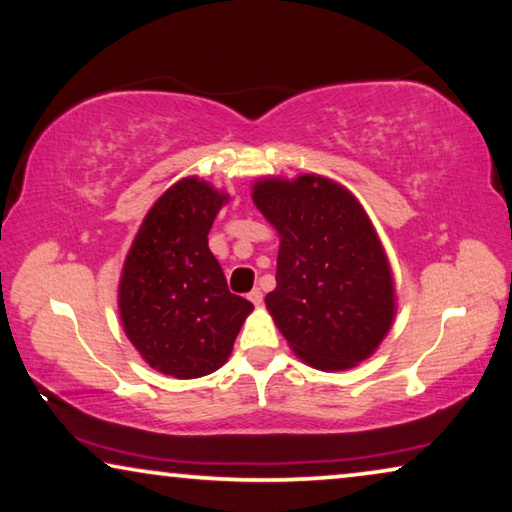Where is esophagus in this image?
Returning a JSON list of instances; mask_svg holds the SVG:
<instances>
[{"mask_svg":"<svg viewBox=\"0 0 512 512\" xmlns=\"http://www.w3.org/2000/svg\"><path fill=\"white\" fill-rule=\"evenodd\" d=\"M249 300L254 302V305H261V302H263V291H261V288H254V291L249 293Z\"/></svg>","mask_w":512,"mask_h":512,"instance_id":"esophagus-1","label":"esophagus"}]
</instances>
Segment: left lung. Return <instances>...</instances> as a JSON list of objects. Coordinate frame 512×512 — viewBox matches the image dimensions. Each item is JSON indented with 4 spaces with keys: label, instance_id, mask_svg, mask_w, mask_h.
<instances>
[{
    "label": "left lung",
    "instance_id": "left-lung-1",
    "mask_svg": "<svg viewBox=\"0 0 512 512\" xmlns=\"http://www.w3.org/2000/svg\"><path fill=\"white\" fill-rule=\"evenodd\" d=\"M254 203L281 238L277 286L265 295L281 335L318 369L369 358L390 330L395 291L360 203L318 175L258 182Z\"/></svg>",
    "mask_w": 512,
    "mask_h": 512
}]
</instances>
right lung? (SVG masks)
Segmentation results:
<instances>
[{"instance_id": "add662e5", "label": "right lung", "mask_w": 512, "mask_h": 512, "mask_svg": "<svg viewBox=\"0 0 512 512\" xmlns=\"http://www.w3.org/2000/svg\"><path fill=\"white\" fill-rule=\"evenodd\" d=\"M224 201L196 177L177 182L147 212L124 263V330L154 369L175 379H198L224 365L254 309L228 291L207 247Z\"/></svg>"}]
</instances>
